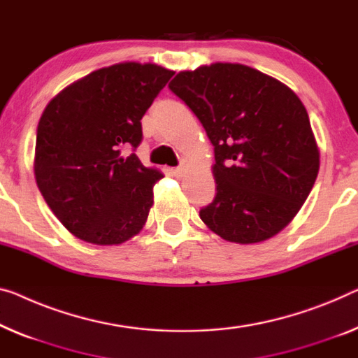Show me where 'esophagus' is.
Segmentation results:
<instances>
[{"label": "esophagus", "instance_id": "1", "mask_svg": "<svg viewBox=\"0 0 358 358\" xmlns=\"http://www.w3.org/2000/svg\"><path fill=\"white\" fill-rule=\"evenodd\" d=\"M188 165H189V162L186 161V159H183V161H181V164L178 165V167L173 170V173L177 175V177H183V175L186 173V170H188Z\"/></svg>", "mask_w": 358, "mask_h": 358}]
</instances>
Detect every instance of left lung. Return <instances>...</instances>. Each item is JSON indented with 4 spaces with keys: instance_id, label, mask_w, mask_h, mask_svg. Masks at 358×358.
Masks as SVG:
<instances>
[{
    "instance_id": "obj_1",
    "label": "left lung",
    "mask_w": 358,
    "mask_h": 358,
    "mask_svg": "<svg viewBox=\"0 0 358 358\" xmlns=\"http://www.w3.org/2000/svg\"><path fill=\"white\" fill-rule=\"evenodd\" d=\"M169 88L194 112L213 145L217 194L201 220L230 243L280 233L310 194L320 152L302 101L243 64L177 73Z\"/></svg>"
}]
</instances>
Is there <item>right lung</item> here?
Masks as SVG:
<instances>
[{
  "mask_svg": "<svg viewBox=\"0 0 358 358\" xmlns=\"http://www.w3.org/2000/svg\"><path fill=\"white\" fill-rule=\"evenodd\" d=\"M173 73L157 64H114L69 85L43 110L35 180L73 236L112 246L146 223L164 175L124 151L141 143L143 115Z\"/></svg>",
  "mask_w": 358,
  "mask_h": 358,
  "instance_id": "right-lung-1",
  "label": "right lung"
}]
</instances>
